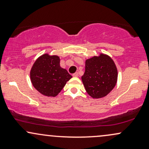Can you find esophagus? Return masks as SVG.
<instances>
[{"mask_svg": "<svg viewBox=\"0 0 149 149\" xmlns=\"http://www.w3.org/2000/svg\"><path fill=\"white\" fill-rule=\"evenodd\" d=\"M73 77H78V72H76V73H73Z\"/></svg>", "mask_w": 149, "mask_h": 149, "instance_id": "1", "label": "esophagus"}]
</instances>
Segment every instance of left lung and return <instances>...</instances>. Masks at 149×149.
I'll return each mask as SVG.
<instances>
[{
	"label": "left lung",
	"instance_id": "1",
	"mask_svg": "<svg viewBox=\"0 0 149 149\" xmlns=\"http://www.w3.org/2000/svg\"><path fill=\"white\" fill-rule=\"evenodd\" d=\"M81 78L90 97L102 98L107 96L116 86L117 68L109 56L100 54L85 61V71Z\"/></svg>",
	"mask_w": 149,
	"mask_h": 149
}]
</instances>
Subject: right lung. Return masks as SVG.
<instances>
[{"label":"right lung","mask_w":149,"mask_h":149,"mask_svg":"<svg viewBox=\"0 0 149 149\" xmlns=\"http://www.w3.org/2000/svg\"><path fill=\"white\" fill-rule=\"evenodd\" d=\"M30 78L33 86L40 94L47 97H56L72 76L61 67L58 56L44 54L34 62Z\"/></svg>","instance_id":"add662e5"}]
</instances>
